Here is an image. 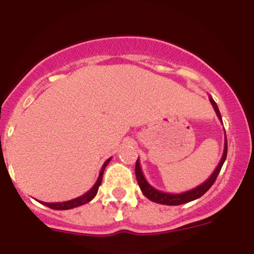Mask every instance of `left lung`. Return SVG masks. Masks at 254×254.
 <instances>
[{"label":"left lung","mask_w":254,"mask_h":254,"mask_svg":"<svg viewBox=\"0 0 254 254\" xmlns=\"http://www.w3.org/2000/svg\"><path fill=\"white\" fill-rule=\"evenodd\" d=\"M209 100L214 107L215 112H216L218 119L222 122V118H221V113L218 111V107L216 103L214 101V99L211 98V95H209ZM226 157H227V137L224 136V149H223V155L221 157V161L220 164L217 165V167L215 168V171L212 172V174L205 182L198 185L197 188L192 189V190H189L186 192H182V193H167V192H162L156 190L155 188L150 185L149 183L145 180V178L143 176V172L141 170V165H139V160L137 159L136 161V167H135V172H136V178H137V183H138L139 189H141L142 193L144 194L148 199H150L151 202H155L159 204H165V205H179V204H185L191 202V200L197 199V198L202 197L209 189L211 188L212 184L215 183L216 178L220 173L221 168L226 161Z\"/></svg>","instance_id":"8db88e82"}]
</instances>
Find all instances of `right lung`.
<instances>
[{
	"label": "right lung",
	"instance_id": "obj_1",
	"mask_svg": "<svg viewBox=\"0 0 254 254\" xmlns=\"http://www.w3.org/2000/svg\"><path fill=\"white\" fill-rule=\"evenodd\" d=\"M111 161V157L110 159H107L106 161L104 162L103 167H101V171L100 173H99V177H98V180L95 182L94 186H93L92 189H90L89 191H87L86 193L82 194V196L77 197V198H74V199H70V200H66V202H58V203H44V202H39L44 204V205L49 206V208L51 209H55V210H69V209H72V208H77V206L80 205H83V204L90 202V200L93 199L95 196H97L98 193V189L99 186L101 185V182H103V174H104V171L105 168H106V166L109 165V162Z\"/></svg>",
	"mask_w": 254,
	"mask_h": 254
}]
</instances>
